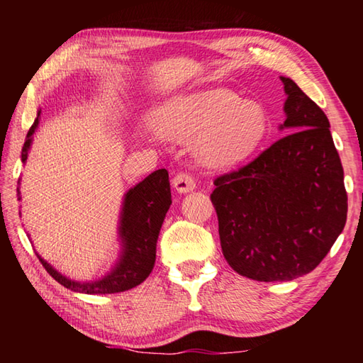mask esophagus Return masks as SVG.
Segmentation results:
<instances>
[{
  "label": "esophagus",
  "mask_w": 363,
  "mask_h": 363,
  "mask_svg": "<svg viewBox=\"0 0 363 363\" xmlns=\"http://www.w3.org/2000/svg\"><path fill=\"white\" fill-rule=\"evenodd\" d=\"M173 187L181 194L190 192V190L195 189V177L190 173H187V171H181V173H177L174 176Z\"/></svg>",
  "instance_id": "1"
}]
</instances>
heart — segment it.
<instances>
[{"instance_id": "heart-1", "label": "heart", "mask_w": 363, "mask_h": 363, "mask_svg": "<svg viewBox=\"0 0 363 363\" xmlns=\"http://www.w3.org/2000/svg\"><path fill=\"white\" fill-rule=\"evenodd\" d=\"M157 126L169 139H196V153L210 167H232L257 150L269 120L257 102L240 101L227 89H210L164 104L157 113Z\"/></svg>"}]
</instances>
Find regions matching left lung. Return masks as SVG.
<instances>
[{"label":"left lung","instance_id":"left-lung-1","mask_svg":"<svg viewBox=\"0 0 363 363\" xmlns=\"http://www.w3.org/2000/svg\"><path fill=\"white\" fill-rule=\"evenodd\" d=\"M279 139L245 167L214 179L211 201L229 266L259 281H286L314 270L347 216L340 155L323 110L290 78Z\"/></svg>","mask_w":363,"mask_h":363}]
</instances>
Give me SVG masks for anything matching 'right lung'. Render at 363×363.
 Instances as JSON below:
<instances>
[{"mask_svg": "<svg viewBox=\"0 0 363 363\" xmlns=\"http://www.w3.org/2000/svg\"><path fill=\"white\" fill-rule=\"evenodd\" d=\"M40 115V112H38ZM38 126V118L28 130L27 140L22 149V162L28 157L32 134ZM171 205V187L167 169H158L139 182L126 194L123 206L120 235L123 240V256L113 272L93 284L72 281L54 270L46 261H40L51 277L72 291L88 294L121 293L138 286L149 277L157 255V240L163 219Z\"/></svg>", "mask_w": 363, "mask_h": 363, "instance_id": "right-lung-1", "label": "right lung"}]
</instances>
